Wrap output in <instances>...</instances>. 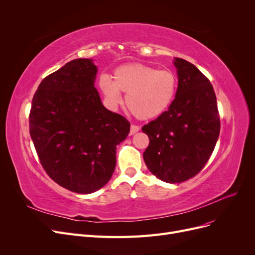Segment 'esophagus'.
Listing matches in <instances>:
<instances>
[{
  "label": "esophagus",
  "mask_w": 255,
  "mask_h": 255,
  "mask_svg": "<svg viewBox=\"0 0 255 255\" xmlns=\"http://www.w3.org/2000/svg\"><path fill=\"white\" fill-rule=\"evenodd\" d=\"M137 131H139V127L137 125H131L130 128V135H133L134 133H136Z\"/></svg>",
  "instance_id": "34e87169"
}]
</instances>
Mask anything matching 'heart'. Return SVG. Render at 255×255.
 <instances>
[{
	"label": "heart",
	"mask_w": 255,
	"mask_h": 255,
	"mask_svg": "<svg viewBox=\"0 0 255 255\" xmlns=\"http://www.w3.org/2000/svg\"><path fill=\"white\" fill-rule=\"evenodd\" d=\"M113 78L102 75L99 79L107 104L117 107L122 101L120 92L125 93L128 110L140 120L162 115L175 99L178 88L177 75L171 70H158L140 63L119 67Z\"/></svg>",
	"instance_id": "obj_1"
}]
</instances>
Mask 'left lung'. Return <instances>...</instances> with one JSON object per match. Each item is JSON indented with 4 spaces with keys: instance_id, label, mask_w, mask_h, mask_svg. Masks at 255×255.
<instances>
[{
    "instance_id": "obj_1",
    "label": "left lung",
    "mask_w": 255,
    "mask_h": 255,
    "mask_svg": "<svg viewBox=\"0 0 255 255\" xmlns=\"http://www.w3.org/2000/svg\"><path fill=\"white\" fill-rule=\"evenodd\" d=\"M179 84L168 111L141 130L150 143L143 160L166 183H182L204 168L215 148L220 117L213 86L190 62L176 58Z\"/></svg>"
}]
</instances>
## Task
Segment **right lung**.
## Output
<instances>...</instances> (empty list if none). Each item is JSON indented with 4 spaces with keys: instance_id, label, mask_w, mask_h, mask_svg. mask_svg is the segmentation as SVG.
Returning a JSON list of instances; mask_svg holds the SVG:
<instances>
[{
    "instance_id": "obj_1",
    "label": "right lung",
    "mask_w": 255,
    "mask_h": 255,
    "mask_svg": "<svg viewBox=\"0 0 255 255\" xmlns=\"http://www.w3.org/2000/svg\"><path fill=\"white\" fill-rule=\"evenodd\" d=\"M97 67L76 59L47 75L32 100L30 134L51 180L76 193H92L109 182L116 148L130 123L107 111L94 87Z\"/></svg>"
}]
</instances>
